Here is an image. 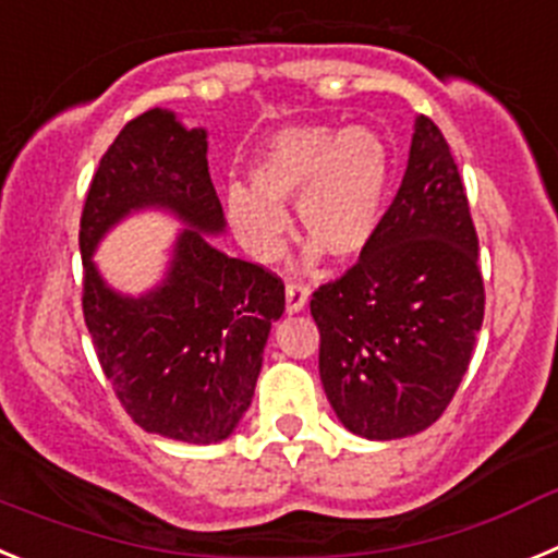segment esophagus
<instances>
[{"label": "esophagus", "instance_id": "obj_1", "mask_svg": "<svg viewBox=\"0 0 558 558\" xmlns=\"http://www.w3.org/2000/svg\"><path fill=\"white\" fill-rule=\"evenodd\" d=\"M308 303V286L300 283V280H289L286 283V311L294 314V311H303Z\"/></svg>", "mask_w": 558, "mask_h": 558}]
</instances>
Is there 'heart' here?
Returning a JSON list of instances; mask_svg holds the SVG:
<instances>
[{"instance_id":"b5f03b06","label":"heart","mask_w":558,"mask_h":558,"mask_svg":"<svg viewBox=\"0 0 558 558\" xmlns=\"http://www.w3.org/2000/svg\"><path fill=\"white\" fill-rule=\"evenodd\" d=\"M250 178L255 189L230 185L225 205L255 258L280 253L289 230L283 205L298 203L300 235L333 260H353L384 222L391 160L373 130L303 124L275 135Z\"/></svg>"}]
</instances>
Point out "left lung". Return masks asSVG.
I'll list each match as a JSON object with an SVG mask.
<instances>
[{
  "instance_id": "left-lung-1",
  "label": "left lung",
  "mask_w": 558,
  "mask_h": 558,
  "mask_svg": "<svg viewBox=\"0 0 558 558\" xmlns=\"http://www.w3.org/2000/svg\"><path fill=\"white\" fill-rule=\"evenodd\" d=\"M484 303L459 167L434 119L420 117L375 242L311 294L319 378L344 428L400 439L434 425L473 359Z\"/></svg>"
}]
</instances>
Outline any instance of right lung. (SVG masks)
Instances as JSON below:
<instances>
[{"mask_svg":"<svg viewBox=\"0 0 558 558\" xmlns=\"http://www.w3.org/2000/svg\"><path fill=\"white\" fill-rule=\"evenodd\" d=\"M205 153V130L147 110L102 155L80 217L83 316L105 378L144 430L194 445L233 434L286 308L278 275L203 235L225 228ZM144 204L172 207L193 230L181 236L168 283L133 301L101 283L90 253L110 223Z\"/></svg>","mask_w":558,"mask_h":558,"instance_id":"1","label":"right lung"}]
</instances>
